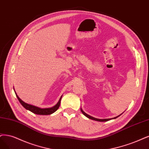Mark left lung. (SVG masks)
I'll use <instances>...</instances> for the list:
<instances>
[{
	"label": "left lung",
	"mask_w": 149,
	"mask_h": 149,
	"mask_svg": "<svg viewBox=\"0 0 149 149\" xmlns=\"http://www.w3.org/2000/svg\"><path fill=\"white\" fill-rule=\"evenodd\" d=\"M81 112H82V113H83V114H84V115H85V116H86V117H88V118H90V119L93 120L98 121V122H107V121H109V120H112V119H115V118H116L120 116V115H121V114H120V115H118V116H117V117H114V118H107V119H98V118H96L90 116V115L86 114L85 112H84L83 111H82V109H81Z\"/></svg>",
	"instance_id": "obj_1"
}]
</instances>
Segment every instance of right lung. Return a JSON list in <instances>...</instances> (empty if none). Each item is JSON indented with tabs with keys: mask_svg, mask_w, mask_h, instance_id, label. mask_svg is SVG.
Returning <instances> with one entry per match:
<instances>
[{
	"mask_svg": "<svg viewBox=\"0 0 149 149\" xmlns=\"http://www.w3.org/2000/svg\"><path fill=\"white\" fill-rule=\"evenodd\" d=\"M15 94H16V97H17V98H18V100H19V102L21 104L22 106H23L26 109L29 110V111H30L32 113L37 114V115H50V114L54 113V112H56L57 110L58 109V108L60 106L61 100V97H62V96L61 97V98L59 99V101H58V102L57 103L56 105H55L53 107L46 108V109H41V108H39V107H37L36 106H34L32 105H30V104L25 103L18 96V95H16V92H15Z\"/></svg>",
	"mask_w": 149,
	"mask_h": 149,
	"instance_id": "obj_1",
	"label": "right lung"
}]
</instances>
